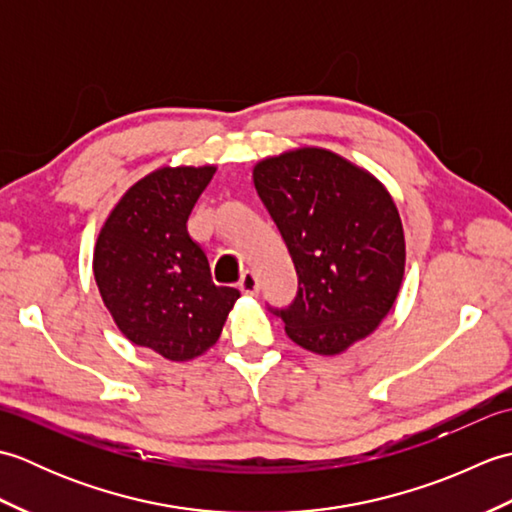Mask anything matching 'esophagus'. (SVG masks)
<instances>
[{"instance_id": "esophagus-1", "label": "esophagus", "mask_w": 512, "mask_h": 512, "mask_svg": "<svg viewBox=\"0 0 512 512\" xmlns=\"http://www.w3.org/2000/svg\"><path fill=\"white\" fill-rule=\"evenodd\" d=\"M239 290L246 292V295H255V292L259 290V281H257V275L253 273V270H246L242 279H239Z\"/></svg>"}]
</instances>
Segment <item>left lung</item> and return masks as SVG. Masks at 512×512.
I'll return each instance as SVG.
<instances>
[{"label": "left lung", "mask_w": 512, "mask_h": 512, "mask_svg": "<svg viewBox=\"0 0 512 512\" xmlns=\"http://www.w3.org/2000/svg\"><path fill=\"white\" fill-rule=\"evenodd\" d=\"M255 189L297 268L299 292L275 310L299 347L345 352L372 334L405 277V231L385 184L323 147L259 160Z\"/></svg>", "instance_id": "8db88e82"}]
</instances>
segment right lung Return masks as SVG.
Masks as SVG:
<instances>
[{
  "label": "right lung",
  "mask_w": 512,
  "mask_h": 512,
  "mask_svg": "<svg viewBox=\"0 0 512 512\" xmlns=\"http://www.w3.org/2000/svg\"><path fill=\"white\" fill-rule=\"evenodd\" d=\"M213 173L215 165L147 173L116 202L94 246V279L116 328L176 363L211 350L239 299V290L213 284L187 231Z\"/></svg>",
  "instance_id": "right-lung-1"
}]
</instances>
